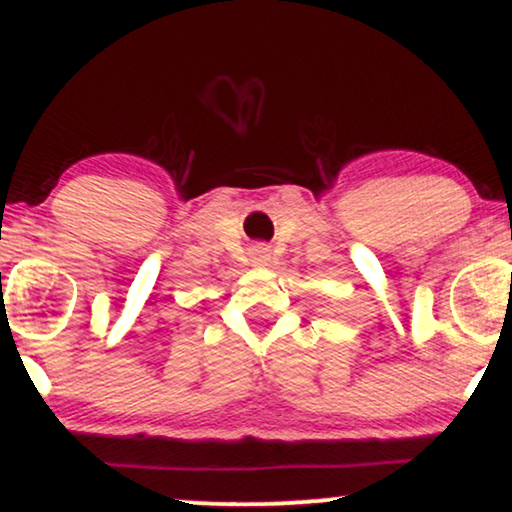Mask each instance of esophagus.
<instances>
[{
  "mask_svg": "<svg viewBox=\"0 0 512 512\" xmlns=\"http://www.w3.org/2000/svg\"><path fill=\"white\" fill-rule=\"evenodd\" d=\"M272 258V251L268 244H258V247H254V263H261L265 265Z\"/></svg>",
  "mask_w": 512,
  "mask_h": 512,
  "instance_id": "obj_1",
  "label": "esophagus"
}]
</instances>
